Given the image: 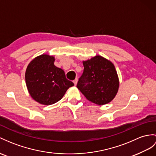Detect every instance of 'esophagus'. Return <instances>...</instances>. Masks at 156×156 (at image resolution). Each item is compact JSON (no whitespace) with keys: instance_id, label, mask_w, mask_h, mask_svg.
<instances>
[{"instance_id":"obj_1","label":"esophagus","mask_w":156,"mask_h":156,"mask_svg":"<svg viewBox=\"0 0 156 156\" xmlns=\"http://www.w3.org/2000/svg\"><path fill=\"white\" fill-rule=\"evenodd\" d=\"M77 79H75V80L73 81V83H74V84H75V85L76 86V85H77Z\"/></svg>"}]
</instances>
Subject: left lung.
I'll return each instance as SVG.
<instances>
[{"label": "left lung", "instance_id": "1", "mask_svg": "<svg viewBox=\"0 0 156 156\" xmlns=\"http://www.w3.org/2000/svg\"><path fill=\"white\" fill-rule=\"evenodd\" d=\"M83 75L77 87L87 100L98 105L111 102L119 88V79L114 64L101 55L83 61Z\"/></svg>", "mask_w": 156, "mask_h": 156}]
</instances>
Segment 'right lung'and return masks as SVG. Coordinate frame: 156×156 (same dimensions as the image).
I'll return each mask as SVG.
<instances>
[{"mask_svg":"<svg viewBox=\"0 0 156 156\" xmlns=\"http://www.w3.org/2000/svg\"><path fill=\"white\" fill-rule=\"evenodd\" d=\"M55 58L48 54L36 57L30 62L25 73L28 93L34 101L50 105L60 101L67 90L74 85L67 80L64 71L54 65Z\"/></svg>","mask_w":156,"mask_h":156,"instance_id":"1","label":"right lung"}]
</instances>
